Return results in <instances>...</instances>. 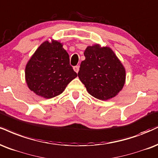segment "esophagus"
<instances>
[{
	"instance_id": "obj_1",
	"label": "esophagus",
	"mask_w": 158,
	"mask_h": 158,
	"mask_svg": "<svg viewBox=\"0 0 158 158\" xmlns=\"http://www.w3.org/2000/svg\"><path fill=\"white\" fill-rule=\"evenodd\" d=\"M73 69H74V71L77 72V73H78V72H79V66H78V65L74 66Z\"/></svg>"
}]
</instances>
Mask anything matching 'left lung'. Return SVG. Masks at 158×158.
I'll return each instance as SVG.
<instances>
[{
  "mask_svg": "<svg viewBox=\"0 0 158 158\" xmlns=\"http://www.w3.org/2000/svg\"><path fill=\"white\" fill-rule=\"evenodd\" d=\"M84 54L85 60L81 62L78 77L87 92L100 100L116 96L123 88L126 73L113 51L95 45L87 47Z\"/></svg>",
  "mask_w": 158,
  "mask_h": 158,
  "instance_id": "left-lung-1",
  "label": "left lung"
}]
</instances>
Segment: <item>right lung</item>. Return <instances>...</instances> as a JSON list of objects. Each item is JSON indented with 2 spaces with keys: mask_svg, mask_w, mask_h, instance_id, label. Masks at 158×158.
<instances>
[{
  "mask_svg": "<svg viewBox=\"0 0 158 158\" xmlns=\"http://www.w3.org/2000/svg\"><path fill=\"white\" fill-rule=\"evenodd\" d=\"M77 77L70 64L69 55L57 41L44 42L26 67V80L29 89L45 98L62 94Z\"/></svg>",
  "mask_w": 158,
  "mask_h": 158,
  "instance_id": "obj_1",
  "label": "right lung"
}]
</instances>
